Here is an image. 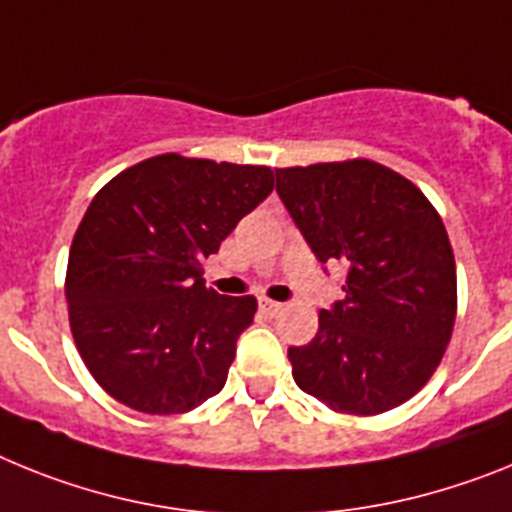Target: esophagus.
Wrapping results in <instances>:
<instances>
[{"mask_svg": "<svg viewBox=\"0 0 512 512\" xmlns=\"http://www.w3.org/2000/svg\"><path fill=\"white\" fill-rule=\"evenodd\" d=\"M260 304V311L265 314V317H278L283 311V304H278V301H270V299H260L257 301Z\"/></svg>", "mask_w": 512, "mask_h": 512, "instance_id": "obj_1", "label": "esophagus"}]
</instances>
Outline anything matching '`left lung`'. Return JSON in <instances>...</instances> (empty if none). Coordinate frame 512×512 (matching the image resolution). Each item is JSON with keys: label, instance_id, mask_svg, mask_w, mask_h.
<instances>
[{"label": "left lung", "instance_id": "left-lung-1", "mask_svg": "<svg viewBox=\"0 0 512 512\" xmlns=\"http://www.w3.org/2000/svg\"><path fill=\"white\" fill-rule=\"evenodd\" d=\"M275 190L319 262L348 268L345 299L288 348L293 381L335 412L379 415L415 397L456 322V262L441 216L371 159L275 170Z\"/></svg>", "mask_w": 512, "mask_h": 512}]
</instances>
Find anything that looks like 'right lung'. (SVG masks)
Instances as JSON below:
<instances>
[{
  "mask_svg": "<svg viewBox=\"0 0 512 512\" xmlns=\"http://www.w3.org/2000/svg\"><path fill=\"white\" fill-rule=\"evenodd\" d=\"M270 193V167L159 154L92 198L66 301L84 366L110 397L177 415L224 389L257 301L206 288L201 262Z\"/></svg>",
  "mask_w": 512,
  "mask_h": 512,
  "instance_id": "add662e5",
  "label": "right lung"
}]
</instances>
